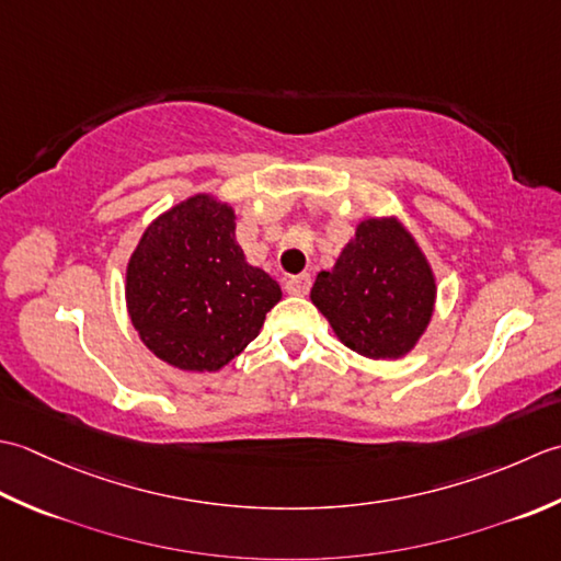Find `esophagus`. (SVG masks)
I'll list each match as a JSON object with an SVG mask.
<instances>
[{
	"instance_id": "34e87169",
	"label": "esophagus",
	"mask_w": 561,
	"mask_h": 561,
	"mask_svg": "<svg viewBox=\"0 0 561 561\" xmlns=\"http://www.w3.org/2000/svg\"><path fill=\"white\" fill-rule=\"evenodd\" d=\"M312 288V276L310 273H300V276H290L285 280V290L290 295H307Z\"/></svg>"
}]
</instances>
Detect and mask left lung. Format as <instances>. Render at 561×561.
<instances>
[{"instance_id": "8db88e82", "label": "left lung", "mask_w": 561, "mask_h": 561, "mask_svg": "<svg viewBox=\"0 0 561 561\" xmlns=\"http://www.w3.org/2000/svg\"><path fill=\"white\" fill-rule=\"evenodd\" d=\"M334 334L365 358H402L431 322L436 280L397 220H365L336 266L312 285Z\"/></svg>"}]
</instances>
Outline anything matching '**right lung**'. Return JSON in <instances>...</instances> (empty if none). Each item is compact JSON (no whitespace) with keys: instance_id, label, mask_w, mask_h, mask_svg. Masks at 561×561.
Here are the masks:
<instances>
[{"instance_id":"add662e5","label":"right lung","mask_w":561,"mask_h":561,"mask_svg":"<svg viewBox=\"0 0 561 561\" xmlns=\"http://www.w3.org/2000/svg\"><path fill=\"white\" fill-rule=\"evenodd\" d=\"M133 327L157 358L179 370L213 373L259 336L280 288L247 264L234 213L193 196L154 220L125 278Z\"/></svg>"}]
</instances>
